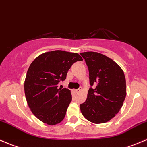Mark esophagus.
Masks as SVG:
<instances>
[{
    "mask_svg": "<svg viewBox=\"0 0 147 147\" xmlns=\"http://www.w3.org/2000/svg\"><path fill=\"white\" fill-rule=\"evenodd\" d=\"M81 90H82V89H80V88L77 89V90H75V93H78V92H80L81 91Z\"/></svg>",
    "mask_w": 147,
    "mask_h": 147,
    "instance_id": "obj_1",
    "label": "esophagus"
}]
</instances>
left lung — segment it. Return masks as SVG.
Returning <instances> with one entry per match:
<instances>
[{"label":"left lung","instance_id":"obj_1","mask_svg":"<svg viewBox=\"0 0 147 147\" xmlns=\"http://www.w3.org/2000/svg\"><path fill=\"white\" fill-rule=\"evenodd\" d=\"M80 55L88 67L91 86L87 100L80 105L81 112L91 122L105 123L119 112L126 97L124 72L112 59L101 53L85 52Z\"/></svg>","mask_w":147,"mask_h":147}]
</instances>
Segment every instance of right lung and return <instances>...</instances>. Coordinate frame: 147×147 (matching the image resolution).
<instances>
[{"label": "right lung", "mask_w": 147, "mask_h": 147, "mask_svg": "<svg viewBox=\"0 0 147 147\" xmlns=\"http://www.w3.org/2000/svg\"><path fill=\"white\" fill-rule=\"evenodd\" d=\"M82 60L78 53L55 50L40 55L31 63L24 90L28 106L38 119L50 125L63 121L72 94L68 89H58V84L66 79L71 66Z\"/></svg>", "instance_id": "add662e5"}]
</instances>
